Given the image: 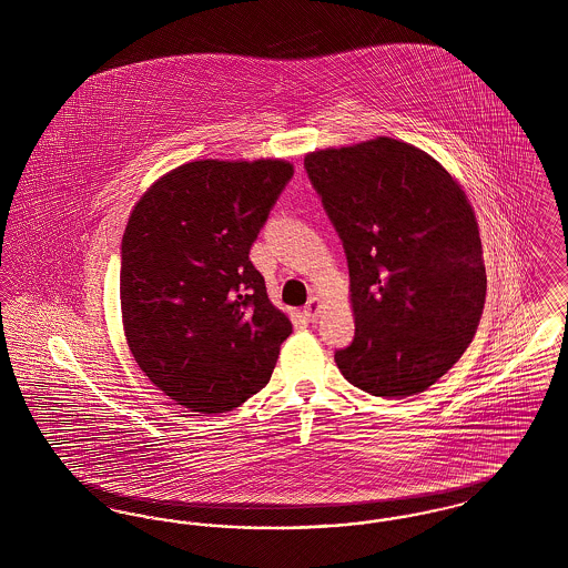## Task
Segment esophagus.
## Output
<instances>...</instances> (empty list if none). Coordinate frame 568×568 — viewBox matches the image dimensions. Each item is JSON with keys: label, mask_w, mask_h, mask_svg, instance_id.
I'll list each match as a JSON object with an SVG mask.
<instances>
[{"label": "esophagus", "mask_w": 568, "mask_h": 568, "mask_svg": "<svg viewBox=\"0 0 568 568\" xmlns=\"http://www.w3.org/2000/svg\"><path fill=\"white\" fill-rule=\"evenodd\" d=\"M322 308H324L322 297L313 296L306 302V306H304V317H306L308 322H317L320 315H322Z\"/></svg>", "instance_id": "obj_1"}]
</instances>
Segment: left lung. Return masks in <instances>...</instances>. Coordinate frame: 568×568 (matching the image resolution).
I'll list each match as a JSON object with an SVG mask.
<instances>
[{"label": "left lung", "mask_w": 568, "mask_h": 568, "mask_svg": "<svg viewBox=\"0 0 568 568\" xmlns=\"http://www.w3.org/2000/svg\"><path fill=\"white\" fill-rule=\"evenodd\" d=\"M349 264L355 338L334 355L383 398L426 392L470 345L486 304L475 211L426 151L378 135L304 158Z\"/></svg>", "instance_id": "8db88e82"}]
</instances>
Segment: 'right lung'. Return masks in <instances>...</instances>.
Returning a JSON list of instances; mask_svg holds the SVG:
<instances>
[{"label":"right lung","instance_id":"1","mask_svg":"<svg viewBox=\"0 0 568 568\" xmlns=\"http://www.w3.org/2000/svg\"><path fill=\"white\" fill-rule=\"evenodd\" d=\"M292 176L285 160H197L135 202L121 243L125 341L176 405L225 413L271 381L292 322L248 251Z\"/></svg>","mask_w":568,"mask_h":568}]
</instances>
